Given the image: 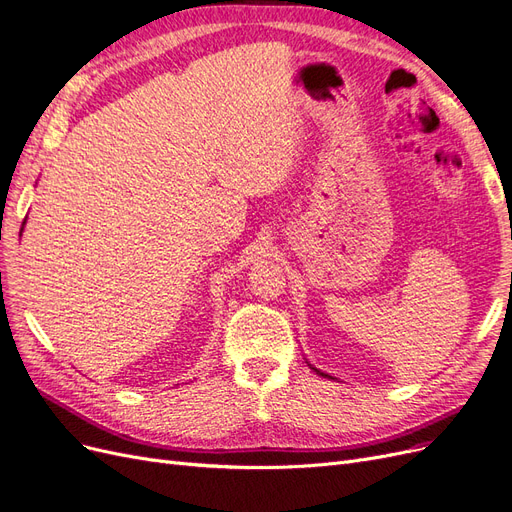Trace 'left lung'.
<instances>
[{
	"instance_id": "obj_1",
	"label": "left lung",
	"mask_w": 512,
	"mask_h": 512,
	"mask_svg": "<svg viewBox=\"0 0 512 512\" xmlns=\"http://www.w3.org/2000/svg\"><path fill=\"white\" fill-rule=\"evenodd\" d=\"M309 365H311V363H309ZM311 370H315V372H317V374H319V376H323V378H332V376H330V374H323V372H321V370H317V367H313V365H311ZM332 380H334V378H332Z\"/></svg>"
}]
</instances>
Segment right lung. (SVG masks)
Returning <instances> with one entry per match:
<instances>
[{
	"instance_id": "add662e5",
	"label": "right lung",
	"mask_w": 512,
	"mask_h": 512,
	"mask_svg": "<svg viewBox=\"0 0 512 512\" xmlns=\"http://www.w3.org/2000/svg\"><path fill=\"white\" fill-rule=\"evenodd\" d=\"M25 222H27V218H25ZM25 222H23V227H25ZM23 227H20V233H23Z\"/></svg>"
}]
</instances>
